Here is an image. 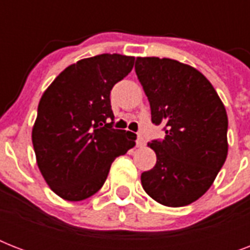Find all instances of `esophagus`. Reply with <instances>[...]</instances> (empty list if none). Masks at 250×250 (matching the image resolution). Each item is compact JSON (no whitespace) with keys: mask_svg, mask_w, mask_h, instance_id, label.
<instances>
[{"mask_svg":"<svg viewBox=\"0 0 250 250\" xmlns=\"http://www.w3.org/2000/svg\"><path fill=\"white\" fill-rule=\"evenodd\" d=\"M136 145H137V146H144V145H145V139L141 136V135H137Z\"/></svg>","mask_w":250,"mask_h":250,"instance_id":"esophagus-1","label":"esophagus"}]
</instances>
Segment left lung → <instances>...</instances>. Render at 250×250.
<instances>
[{
	"instance_id": "1",
	"label": "left lung",
	"mask_w": 250,
	"mask_h": 250,
	"mask_svg": "<svg viewBox=\"0 0 250 250\" xmlns=\"http://www.w3.org/2000/svg\"><path fill=\"white\" fill-rule=\"evenodd\" d=\"M135 71L164 140L148 146L157 164L141 174L146 193L165 206L189 205L209 189L229 152L226 107L209 80L189 64L137 57Z\"/></svg>"
}]
</instances>
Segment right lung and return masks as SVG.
Wrapping results in <instances>:
<instances>
[{"mask_svg": "<svg viewBox=\"0 0 250 250\" xmlns=\"http://www.w3.org/2000/svg\"><path fill=\"white\" fill-rule=\"evenodd\" d=\"M135 57L100 54L70 64L45 90L32 144L50 189L82 201L104 186L113 161L135 146L136 135L114 129L110 90L128 75Z\"/></svg>", "mask_w": 250, "mask_h": 250, "instance_id": "1", "label": "right lung"}]
</instances>
